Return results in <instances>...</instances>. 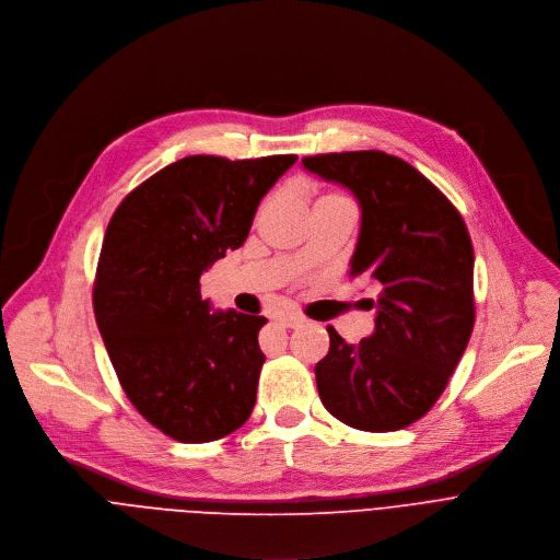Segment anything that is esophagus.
<instances>
[{"label":"esophagus","instance_id":"34e87169","mask_svg":"<svg viewBox=\"0 0 560 560\" xmlns=\"http://www.w3.org/2000/svg\"><path fill=\"white\" fill-rule=\"evenodd\" d=\"M304 322H306V317L300 315V313H287V315L280 317V324L287 326V328H300Z\"/></svg>","mask_w":560,"mask_h":560}]
</instances>
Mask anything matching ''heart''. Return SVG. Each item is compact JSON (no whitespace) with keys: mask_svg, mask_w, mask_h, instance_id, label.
<instances>
[{"mask_svg":"<svg viewBox=\"0 0 560 560\" xmlns=\"http://www.w3.org/2000/svg\"><path fill=\"white\" fill-rule=\"evenodd\" d=\"M322 198H342V196H340V194H326V196H322ZM322 198H319V200H322Z\"/></svg>","mask_w":560,"mask_h":560,"instance_id":"b5f03b06","label":"heart"}]
</instances>
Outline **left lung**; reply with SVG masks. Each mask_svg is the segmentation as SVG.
Here are the masks:
<instances>
[{
	"instance_id": "left-lung-1",
	"label": "left lung",
	"mask_w": 560,
	"mask_h": 560,
	"mask_svg": "<svg viewBox=\"0 0 560 560\" xmlns=\"http://www.w3.org/2000/svg\"><path fill=\"white\" fill-rule=\"evenodd\" d=\"M362 205L351 276L380 284L375 332L330 347L315 366L324 408L366 432L421 419L457 369L475 326V252L459 209L410 163L380 150L302 159Z\"/></svg>"
}]
</instances>
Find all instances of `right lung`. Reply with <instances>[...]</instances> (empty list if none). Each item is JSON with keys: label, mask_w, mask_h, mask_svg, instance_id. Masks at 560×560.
<instances>
[{"label": "right lung", "mask_w": 560, "mask_h": 560, "mask_svg": "<svg viewBox=\"0 0 560 560\" xmlns=\"http://www.w3.org/2000/svg\"><path fill=\"white\" fill-rule=\"evenodd\" d=\"M295 159L185 156L135 187L109 218L94 317L128 399L174 441L222 439L254 410L267 317L209 313L200 276L243 247L262 196Z\"/></svg>", "instance_id": "obj_1"}]
</instances>
